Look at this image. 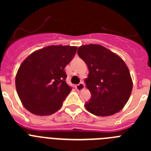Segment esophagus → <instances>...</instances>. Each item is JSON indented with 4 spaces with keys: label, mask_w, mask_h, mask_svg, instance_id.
<instances>
[{
    "label": "esophagus",
    "mask_w": 151,
    "mask_h": 151,
    "mask_svg": "<svg viewBox=\"0 0 151 151\" xmlns=\"http://www.w3.org/2000/svg\"><path fill=\"white\" fill-rule=\"evenodd\" d=\"M85 88V84L83 82H80L79 84L76 85V89L78 91H82Z\"/></svg>",
    "instance_id": "34e87169"
}]
</instances>
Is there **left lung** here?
I'll return each mask as SVG.
<instances>
[{"label":"left lung","mask_w":151,"mask_h":151,"mask_svg":"<svg viewBox=\"0 0 151 151\" xmlns=\"http://www.w3.org/2000/svg\"><path fill=\"white\" fill-rule=\"evenodd\" d=\"M78 55L89 70L85 83L91 97L85 102L86 110L101 116L120 111L132 91V81L125 62L100 45H82L78 48Z\"/></svg>","instance_id":"1"}]
</instances>
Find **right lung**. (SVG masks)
Masks as SVG:
<instances>
[{
    "label": "right lung",
    "mask_w": 151,
    "mask_h": 151,
    "mask_svg": "<svg viewBox=\"0 0 151 151\" xmlns=\"http://www.w3.org/2000/svg\"><path fill=\"white\" fill-rule=\"evenodd\" d=\"M77 47L51 45L34 52L21 64L16 88L26 110L38 116L59 110L73 88L66 82L65 67Z\"/></svg>",
    "instance_id": "right-lung-1"
}]
</instances>
